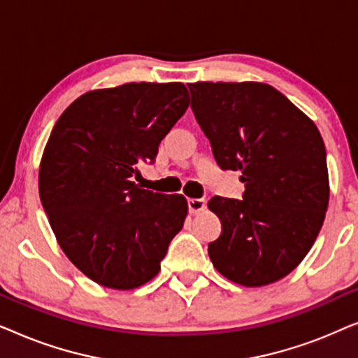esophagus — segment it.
<instances>
[{"instance_id": "obj_1", "label": "esophagus", "mask_w": 358, "mask_h": 358, "mask_svg": "<svg viewBox=\"0 0 358 358\" xmlns=\"http://www.w3.org/2000/svg\"><path fill=\"white\" fill-rule=\"evenodd\" d=\"M187 207L190 213H199L207 207V200L205 199H187Z\"/></svg>"}]
</instances>
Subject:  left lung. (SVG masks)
I'll return each mask as SVG.
<instances>
[{
  "instance_id": "8db88e82",
  "label": "left lung",
  "mask_w": 358,
  "mask_h": 358,
  "mask_svg": "<svg viewBox=\"0 0 358 358\" xmlns=\"http://www.w3.org/2000/svg\"><path fill=\"white\" fill-rule=\"evenodd\" d=\"M195 119L222 169L241 171L243 200L213 197L217 271L244 287L288 275L316 241L329 202L326 148L313 120L264 83H192Z\"/></svg>"
}]
</instances>
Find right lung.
Returning <instances> with one entry per match:
<instances>
[{
    "mask_svg": "<svg viewBox=\"0 0 358 358\" xmlns=\"http://www.w3.org/2000/svg\"><path fill=\"white\" fill-rule=\"evenodd\" d=\"M187 107L182 83H129L78 97L53 127L38 192L63 252L96 283L143 285L182 229V195L141 189L131 178L155 163Z\"/></svg>",
    "mask_w": 358,
    "mask_h": 358,
    "instance_id": "obj_1",
    "label": "right lung"
}]
</instances>
